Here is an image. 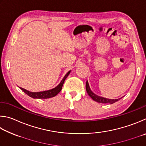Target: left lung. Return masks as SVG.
<instances>
[{"instance_id": "left-lung-1", "label": "left lung", "mask_w": 146, "mask_h": 146, "mask_svg": "<svg viewBox=\"0 0 146 146\" xmlns=\"http://www.w3.org/2000/svg\"><path fill=\"white\" fill-rule=\"evenodd\" d=\"M86 90L88 95L90 96V98L92 99L94 101L98 102V103H104V104H113L114 103H115V102L118 101L119 99H121L120 98V99H110L104 98H103V97H100L96 95V94L93 93L90 90L88 81H86Z\"/></svg>"}]
</instances>
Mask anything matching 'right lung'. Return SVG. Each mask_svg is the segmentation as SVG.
Masks as SVG:
<instances>
[{"mask_svg": "<svg viewBox=\"0 0 146 146\" xmlns=\"http://www.w3.org/2000/svg\"><path fill=\"white\" fill-rule=\"evenodd\" d=\"M70 72V71H68V72L66 73V74L65 76V77L63 78V79L61 80L60 83L56 87H55L53 89H51V90L43 91V92H31L28 91L24 88H20V89H21L22 91H24L27 95L30 96L31 98H33L34 99H48V98H52V97H54L57 95V94L61 90V88H62L64 81H65L66 78H67V76L69 75Z\"/></svg>", "mask_w": 146, "mask_h": 146, "instance_id": "1", "label": "right lung"}]
</instances>
